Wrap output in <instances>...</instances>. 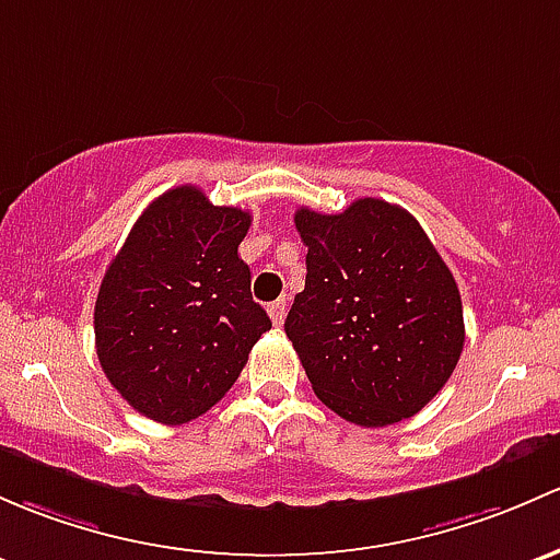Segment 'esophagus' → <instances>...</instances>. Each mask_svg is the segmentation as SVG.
<instances>
[{
	"label": "esophagus",
	"instance_id": "34e87169",
	"mask_svg": "<svg viewBox=\"0 0 560 560\" xmlns=\"http://www.w3.org/2000/svg\"><path fill=\"white\" fill-rule=\"evenodd\" d=\"M268 314L273 319V325H284V316H287V300H276V303L268 305Z\"/></svg>",
	"mask_w": 560,
	"mask_h": 560
}]
</instances>
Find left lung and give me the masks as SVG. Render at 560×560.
<instances>
[{
  "label": "left lung",
  "mask_w": 560,
  "mask_h": 560,
  "mask_svg": "<svg viewBox=\"0 0 560 560\" xmlns=\"http://www.w3.org/2000/svg\"><path fill=\"white\" fill-rule=\"evenodd\" d=\"M295 228L308 273L284 329L314 394L359 427L416 416L464 349L448 265L413 214L381 198L340 214L300 206Z\"/></svg>",
  "instance_id": "obj_1"
}]
</instances>
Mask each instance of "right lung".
I'll list each match as a JSON object with an SVG mask.
<instances>
[{
  "label": "right lung",
  "mask_w": 560,
  "mask_h": 560,
  "mask_svg": "<svg viewBox=\"0 0 560 560\" xmlns=\"http://www.w3.org/2000/svg\"><path fill=\"white\" fill-rule=\"evenodd\" d=\"M249 211L192 185L144 209L109 262L93 311L109 384L147 419L187 423L220 402L270 329L238 244Z\"/></svg>",
  "instance_id": "add662e5"
}]
</instances>
